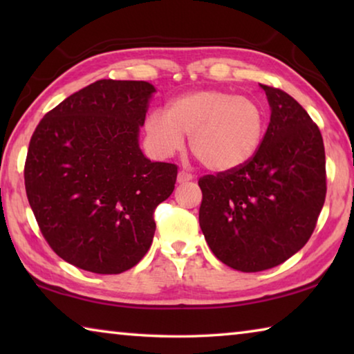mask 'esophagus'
Listing matches in <instances>:
<instances>
[{"mask_svg":"<svg viewBox=\"0 0 354 354\" xmlns=\"http://www.w3.org/2000/svg\"><path fill=\"white\" fill-rule=\"evenodd\" d=\"M192 179H194V175H192V173H189V171L181 170V171L178 173V183H179V184L189 183V181H192Z\"/></svg>","mask_w":354,"mask_h":354,"instance_id":"1","label":"esophagus"}]
</instances>
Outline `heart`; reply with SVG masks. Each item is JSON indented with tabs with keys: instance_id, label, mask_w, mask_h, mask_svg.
I'll list each match as a JSON object with an SVG mask.
<instances>
[{
	"instance_id": "obj_1",
	"label": "heart",
	"mask_w": 354,
	"mask_h": 354,
	"mask_svg": "<svg viewBox=\"0 0 354 354\" xmlns=\"http://www.w3.org/2000/svg\"><path fill=\"white\" fill-rule=\"evenodd\" d=\"M266 117L254 100L217 88L187 92L171 100L167 112L156 109L145 120L149 145L159 156H171L184 147L209 170L237 169L261 147Z\"/></svg>"
}]
</instances>
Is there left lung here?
<instances>
[{
  "label": "left lung",
  "mask_w": 354,
  "mask_h": 354,
  "mask_svg": "<svg viewBox=\"0 0 354 354\" xmlns=\"http://www.w3.org/2000/svg\"><path fill=\"white\" fill-rule=\"evenodd\" d=\"M272 115L247 164L200 178V226L218 261L241 272L277 267L301 250L326 196L325 147L309 113L261 84Z\"/></svg>",
  "instance_id": "1"
}]
</instances>
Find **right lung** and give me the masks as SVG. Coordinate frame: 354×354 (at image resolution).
Here are the masks:
<instances>
[{
    "label": "right lung",
    "mask_w": 354,
    "mask_h": 354,
    "mask_svg": "<svg viewBox=\"0 0 354 354\" xmlns=\"http://www.w3.org/2000/svg\"><path fill=\"white\" fill-rule=\"evenodd\" d=\"M145 81L100 80L45 113L25 162L29 206L41 236L71 266L117 274L151 247L154 209L175 189L178 165L139 148Z\"/></svg>",
    "instance_id": "add662e5"
}]
</instances>
